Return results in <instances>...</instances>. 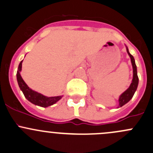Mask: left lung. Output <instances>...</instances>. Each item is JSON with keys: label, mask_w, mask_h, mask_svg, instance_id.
Listing matches in <instances>:
<instances>
[{"label": "left lung", "mask_w": 153, "mask_h": 153, "mask_svg": "<svg viewBox=\"0 0 153 153\" xmlns=\"http://www.w3.org/2000/svg\"><path fill=\"white\" fill-rule=\"evenodd\" d=\"M127 53L129 54V56H130V59H131V63H132V65H133V80H132V82L131 84H130V87L127 88L123 94L119 97V107H122L123 105H125L126 103H127L129 101L133 98V95H134L138 85V74H137V68H136V65H135V59L134 58H133V56L130 54V52H129L128 48H127Z\"/></svg>", "instance_id": "obj_1"}]
</instances>
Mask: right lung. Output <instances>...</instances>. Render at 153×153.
<instances>
[{
    "mask_svg": "<svg viewBox=\"0 0 153 153\" xmlns=\"http://www.w3.org/2000/svg\"><path fill=\"white\" fill-rule=\"evenodd\" d=\"M22 62H23V60L20 62L18 66V71H17V80H18V85L20 90L23 93L25 97L30 102H31V103L35 105L42 107V108H47V107L51 106V105L55 104L62 98V96L52 97H45V96H43L42 94H39V93L36 92V91L29 88V86L26 84V82L23 81L21 76H20V72L22 69Z\"/></svg>",
    "mask_w": 153,
    "mask_h": 153,
    "instance_id": "obj_1",
    "label": "right lung"
}]
</instances>
